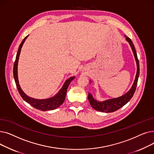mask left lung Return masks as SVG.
<instances>
[{
    "mask_svg": "<svg viewBox=\"0 0 154 154\" xmlns=\"http://www.w3.org/2000/svg\"><path fill=\"white\" fill-rule=\"evenodd\" d=\"M124 36L125 37V40L128 42L129 45H130L132 48V51L133 52L134 57L136 61V63H137V73H136L134 82L130 90H129L126 94H124L122 96L119 97H117V98L110 99L103 101H98L93 97L91 93L88 92V100L89 101L92 107L96 110L100 111L102 112H106V113L115 112L119 110L120 108L124 106H125V105L131 99L135 91L137 81H138V79L139 76V62L138 58H137V55L135 49L134 45L133 44V42L131 40V39L130 38H128V37H127L126 35H124ZM91 82H92L91 80H90V84H91Z\"/></svg>",
    "mask_w": 154,
    "mask_h": 154,
    "instance_id": "left-lung-1",
    "label": "left lung"
}]
</instances>
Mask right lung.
<instances>
[{"instance_id": "obj_1", "label": "right lung", "mask_w": 154, "mask_h": 154, "mask_svg": "<svg viewBox=\"0 0 154 154\" xmlns=\"http://www.w3.org/2000/svg\"><path fill=\"white\" fill-rule=\"evenodd\" d=\"M28 36L29 35L24 38L23 40H22V42L20 44L17 53V55H16L15 61L14 65L13 74H14V77L16 86H17L18 91L20 96L22 97V98L26 102L31 105L33 107L42 111L54 110L57 108L59 107L63 103L65 99H66L67 88L72 80L75 79V76L71 77L69 79H67L66 81L64 82L62 87L60 88V90L58 92V93L56 94L54 97H50V98L45 99H37L30 97L28 96L27 94L24 93L23 91L22 90L19 82L17 66H18V62H19L20 51H21V48L22 47L23 43L25 42L26 38L28 37Z\"/></svg>"}]
</instances>
